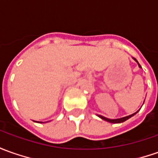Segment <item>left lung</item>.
Here are the masks:
<instances>
[{
    "instance_id": "obj_1",
    "label": "left lung",
    "mask_w": 158,
    "mask_h": 158,
    "mask_svg": "<svg viewBox=\"0 0 158 158\" xmlns=\"http://www.w3.org/2000/svg\"><path fill=\"white\" fill-rule=\"evenodd\" d=\"M135 60L138 62V60H136V59H134ZM138 65H139V67H141V65L138 64ZM137 111V112H138ZM137 112H135V113H133V114H131V115L130 116H127V117H124V118H118V119H109V118H105V117H103V116H100V115H98L100 118H102V119L106 120V121H107V122H110V123H112V124H117V123H123V122H124V121H126L127 119H129L130 118H131L132 116H134Z\"/></svg>"
}]
</instances>
